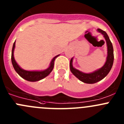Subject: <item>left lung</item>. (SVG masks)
<instances>
[{
  "label": "left lung",
  "instance_id": "1",
  "mask_svg": "<svg viewBox=\"0 0 124 124\" xmlns=\"http://www.w3.org/2000/svg\"><path fill=\"white\" fill-rule=\"evenodd\" d=\"M97 32L101 33L103 35L104 38L106 41V44L107 47V56L106 57V61L104 65L100 69L93 71L90 73H85L80 70L76 69L72 65L73 57H72L70 61V70L71 72L76 76L78 79L82 82L87 84H93L103 79L110 72L113 66V61H114V54H113V48L112 44L110 40L108 35L105 31L100 29H97Z\"/></svg>",
  "mask_w": 124,
  "mask_h": 124
}]
</instances>
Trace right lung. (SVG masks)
<instances>
[{"instance_id": "right-lung-1", "label": "right lung", "mask_w": 124, "mask_h": 124, "mask_svg": "<svg viewBox=\"0 0 124 124\" xmlns=\"http://www.w3.org/2000/svg\"><path fill=\"white\" fill-rule=\"evenodd\" d=\"M15 47H16V41H15L13 46H12V54H11V61H12V65H13L15 71L17 72V74L24 79L26 80L29 82H37L40 80L43 79L44 78L48 76L53 69L55 59L59 56V54H58L54 56L52 59V61L50 63V66L46 70H42V71H27V70H23V68H21L15 60L14 56Z\"/></svg>"}]
</instances>
